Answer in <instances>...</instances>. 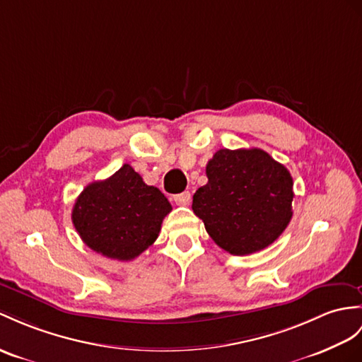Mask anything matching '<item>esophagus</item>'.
Segmentation results:
<instances>
[{"label":"esophagus","instance_id":"34e87169","mask_svg":"<svg viewBox=\"0 0 362 362\" xmlns=\"http://www.w3.org/2000/svg\"><path fill=\"white\" fill-rule=\"evenodd\" d=\"M173 201L178 206H189L190 201H192L190 192H182V193H178V195H173Z\"/></svg>","mask_w":362,"mask_h":362}]
</instances>
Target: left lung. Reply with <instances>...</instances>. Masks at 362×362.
<instances>
[{"label": "left lung", "mask_w": 362, "mask_h": 362, "mask_svg": "<svg viewBox=\"0 0 362 362\" xmlns=\"http://www.w3.org/2000/svg\"><path fill=\"white\" fill-rule=\"evenodd\" d=\"M206 175L192 209L219 247L243 257L269 247L286 230L293 215V180L267 152L221 148Z\"/></svg>", "instance_id": "obj_1"}]
</instances>
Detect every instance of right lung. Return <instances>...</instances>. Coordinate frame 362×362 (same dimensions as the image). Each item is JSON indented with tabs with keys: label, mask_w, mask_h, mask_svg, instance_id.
Returning <instances> with one entry per match:
<instances>
[{
	"label": "right lung",
	"mask_w": 362,
	"mask_h": 362,
	"mask_svg": "<svg viewBox=\"0 0 362 362\" xmlns=\"http://www.w3.org/2000/svg\"><path fill=\"white\" fill-rule=\"evenodd\" d=\"M172 206L160 189L124 164L104 181L90 182L75 201L72 223L87 247L130 261L152 245Z\"/></svg>",
	"instance_id": "obj_1"
}]
</instances>
